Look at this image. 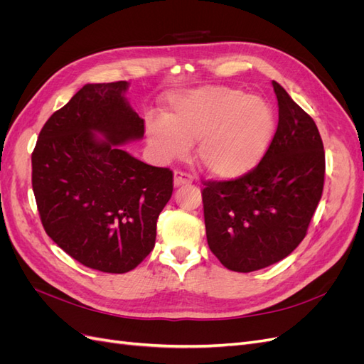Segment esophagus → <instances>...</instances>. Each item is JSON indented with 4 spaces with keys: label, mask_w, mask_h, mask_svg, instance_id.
I'll list each match as a JSON object with an SVG mask.
<instances>
[{
    "label": "esophagus",
    "mask_w": 364,
    "mask_h": 364,
    "mask_svg": "<svg viewBox=\"0 0 364 364\" xmlns=\"http://www.w3.org/2000/svg\"><path fill=\"white\" fill-rule=\"evenodd\" d=\"M191 183V176L183 171H174V186Z\"/></svg>",
    "instance_id": "1"
}]
</instances>
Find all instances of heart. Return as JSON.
Returning <instances> with one entry per match:
<instances>
[{
	"instance_id": "b5f03b06",
	"label": "heart",
	"mask_w": 364,
	"mask_h": 364,
	"mask_svg": "<svg viewBox=\"0 0 364 364\" xmlns=\"http://www.w3.org/2000/svg\"><path fill=\"white\" fill-rule=\"evenodd\" d=\"M277 117L255 95L223 86L174 94L167 119L147 123V139L162 159L181 158L199 139L197 159L208 174L238 179L255 170L272 146Z\"/></svg>"
}]
</instances>
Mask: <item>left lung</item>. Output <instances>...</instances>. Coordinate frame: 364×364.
Wrapping results in <instances>:
<instances>
[{
  "mask_svg": "<svg viewBox=\"0 0 364 364\" xmlns=\"http://www.w3.org/2000/svg\"><path fill=\"white\" fill-rule=\"evenodd\" d=\"M279 121L258 167L234 181L205 182L208 246L234 272H255L289 257L306 235L323 191L325 151L313 118L272 82Z\"/></svg>",
  "mask_w": 364,
  "mask_h": 364,
  "instance_id": "1",
  "label": "left lung"
}]
</instances>
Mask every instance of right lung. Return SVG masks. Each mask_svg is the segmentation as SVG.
<instances>
[{
  "instance_id": "obj_1",
  "label": "right lung",
  "mask_w": 364,
  "mask_h": 364,
  "mask_svg": "<svg viewBox=\"0 0 364 364\" xmlns=\"http://www.w3.org/2000/svg\"><path fill=\"white\" fill-rule=\"evenodd\" d=\"M127 82L87 83L43 124L31 185L48 237L83 266L134 270L155 247L156 222L173 193L170 168L124 150L144 136Z\"/></svg>"
}]
</instances>
